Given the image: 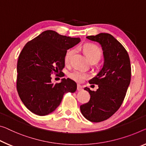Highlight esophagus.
Returning a JSON list of instances; mask_svg holds the SVG:
<instances>
[{"instance_id":"34e87169","label":"esophagus","mask_w":146,"mask_h":146,"mask_svg":"<svg viewBox=\"0 0 146 146\" xmlns=\"http://www.w3.org/2000/svg\"><path fill=\"white\" fill-rule=\"evenodd\" d=\"M77 90L78 91H81L83 90V87L82 86H80V85H78L77 86Z\"/></svg>"}]
</instances>
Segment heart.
Here are the masks:
<instances>
[{
	"label": "heart",
	"instance_id": "heart-1",
	"mask_svg": "<svg viewBox=\"0 0 146 146\" xmlns=\"http://www.w3.org/2000/svg\"><path fill=\"white\" fill-rule=\"evenodd\" d=\"M83 51L85 53V54L87 56V59H89V61H93V60H96L98 61L101 57V50L98 48L97 46L93 44H88L85 45L83 47ZM74 53V50H69L66 51L65 57H64V61L66 63L70 61V59L73 53ZM89 74L84 72L75 70L69 74V77L71 79L74 80L76 82H83L85 80L89 78Z\"/></svg>",
	"mask_w": 146,
	"mask_h": 146
}]
</instances>
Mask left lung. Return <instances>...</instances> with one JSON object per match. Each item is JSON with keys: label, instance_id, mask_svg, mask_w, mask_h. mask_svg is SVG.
I'll use <instances>...</instances> for the list:
<instances>
[{"label": "left lung", "instance_id": "1", "mask_svg": "<svg viewBox=\"0 0 146 146\" xmlns=\"http://www.w3.org/2000/svg\"><path fill=\"white\" fill-rule=\"evenodd\" d=\"M101 45L104 64L95 77L89 81L98 85L96 91L88 87L89 101L80 106L82 115L91 122L106 120L118 110L124 100L131 78V67L127 50L113 36L100 33L86 37Z\"/></svg>", "mask_w": 146, "mask_h": 146}]
</instances>
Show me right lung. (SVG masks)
<instances>
[{
  "mask_svg": "<svg viewBox=\"0 0 146 146\" xmlns=\"http://www.w3.org/2000/svg\"><path fill=\"white\" fill-rule=\"evenodd\" d=\"M80 42L48 30L28 42L19 55L17 91L25 106L38 115H46L59 106L64 93H74L77 84L62 78L51 82V74H61L67 50Z\"/></svg>",
  "mask_w": 146,
  "mask_h": 146,
  "instance_id": "1",
  "label": "right lung"
}]
</instances>
